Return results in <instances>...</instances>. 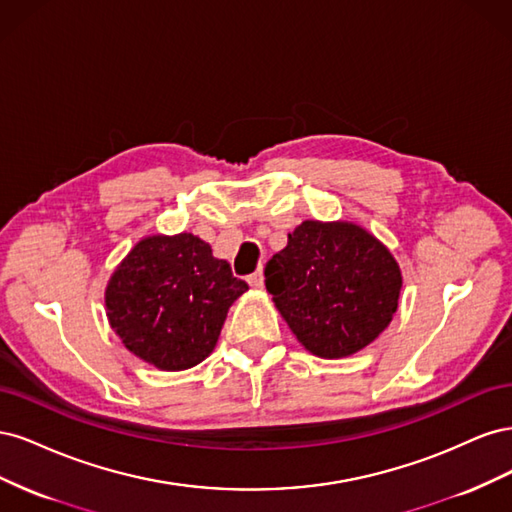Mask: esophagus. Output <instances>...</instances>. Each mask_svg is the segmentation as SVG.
<instances>
[{"label": "esophagus", "instance_id": "obj_1", "mask_svg": "<svg viewBox=\"0 0 512 512\" xmlns=\"http://www.w3.org/2000/svg\"><path fill=\"white\" fill-rule=\"evenodd\" d=\"M247 282H250L252 288H262V284H265V275H262V267H258L250 277H247Z\"/></svg>", "mask_w": 512, "mask_h": 512}]
</instances>
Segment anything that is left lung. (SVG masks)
Wrapping results in <instances>:
<instances>
[{"instance_id":"1","label":"left lung","mask_w":512,"mask_h":512,"mask_svg":"<svg viewBox=\"0 0 512 512\" xmlns=\"http://www.w3.org/2000/svg\"><path fill=\"white\" fill-rule=\"evenodd\" d=\"M265 286L309 352L339 359L363 350L389 327L401 271L361 226L307 220L267 262Z\"/></svg>"}]
</instances>
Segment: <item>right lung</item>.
<instances>
[{
  "label": "right lung",
  "mask_w": 512,
  "mask_h": 512,
  "mask_svg": "<svg viewBox=\"0 0 512 512\" xmlns=\"http://www.w3.org/2000/svg\"><path fill=\"white\" fill-rule=\"evenodd\" d=\"M247 290L211 245L181 232L147 237L106 286V316L138 359L164 371L190 369L218 344L228 307Z\"/></svg>",
  "instance_id": "1"
}]
</instances>
